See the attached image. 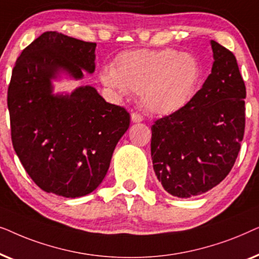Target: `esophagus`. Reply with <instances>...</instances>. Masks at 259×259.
<instances>
[{"instance_id": "esophagus-1", "label": "esophagus", "mask_w": 259, "mask_h": 259, "mask_svg": "<svg viewBox=\"0 0 259 259\" xmlns=\"http://www.w3.org/2000/svg\"><path fill=\"white\" fill-rule=\"evenodd\" d=\"M131 120H132V122L137 123V122H141L143 121V116L140 114H138V113H132L131 114Z\"/></svg>"}]
</instances>
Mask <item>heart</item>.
Segmentation results:
<instances>
[{
    "instance_id": "obj_1",
    "label": "heart",
    "mask_w": 259,
    "mask_h": 259,
    "mask_svg": "<svg viewBox=\"0 0 259 259\" xmlns=\"http://www.w3.org/2000/svg\"><path fill=\"white\" fill-rule=\"evenodd\" d=\"M203 79L196 56L172 48L121 53L100 73L101 82L118 97L139 91L140 101L155 115H171L192 101Z\"/></svg>"
}]
</instances>
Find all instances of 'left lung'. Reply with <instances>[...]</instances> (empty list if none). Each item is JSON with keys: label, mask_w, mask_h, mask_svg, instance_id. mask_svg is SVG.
Masks as SVG:
<instances>
[{"label": "left lung", "mask_w": 259, "mask_h": 259, "mask_svg": "<svg viewBox=\"0 0 259 259\" xmlns=\"http://www.w3.org/2000/svg\"><path fill=\"white\" fill-rule=\"evenodd\" d=\"M211 74L192 101L152 126L157 179L173 197L203 194L225 179L245 128V84L235 55L213 40Z\"/></svg>", "instance_id": "8db88e82"}]
</instances>
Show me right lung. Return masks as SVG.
Returning <instances> with one entry per match:
<instances>
[{"mask_svg":"<svg viewBox=\"0 0 259 259\" xmlns=\"http://www.w3.org/2000/svg\"><path fill=\"white\" fill-rule=\"evenodd\" d=\"M97 44L46 31L21 53L8 88L13 146L33 182L47 193L83 197L107 175L130 114L93 86L54 92L53 81L95 70Z\"/></svg>","mask_w":259,"mask_h":259,"instance_id":"right-lung-1","label":"right lung"}]
</instances>
